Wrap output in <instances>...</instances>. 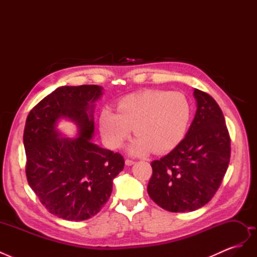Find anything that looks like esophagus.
I'll use <instances>...</instances> for the list:
<instances>
[{"label":"esophagus","mask_w":257,"mask_h":257,"mask_svg":"<svg viewBox=\"0 0 257 257\" xmlns=\"http://www.w3.org/2000/svg\"><path fill=\"white\" fill-rule=\"evenodd\" d=\"M134 161H132V160H128V159H126L125 160V165L126 166H132V165H134Z\"/></svg>","instance_id":"esophagus-1"}]
</instances>
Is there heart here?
Segmentation results:
<instances>
[{"label": "heart", "instance_id": "b5f03b06", "mask_svg": "<svg viewBox=\"0 0 257 257\" xmlns=\"http://www.w3.org/2000/svg\"><path fill=\"white\" fill-rule=\"evenodd\" d=\"M191 118V106L182 93L145 91L120 100L118 112L109 108L99 116L105 143L112 149L122 147L133 127L137 137L128 151L143 155L166 152L182 141Z\"/></svg>", "mask_w": 257, "mask_h": 257}]
</instances>
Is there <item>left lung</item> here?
<instances>
[{"label": "left lung", "mask_w": 257, "mask_h": 257, "mask_svg": "<svg viewBox=\"0 0 257 257\" xmlns=\"http://www.w3.org/2000/svg\"><path fill=\"white\" fill-rule=\"evenodd\" d=\"M196 112L183 141L153 161L148 194L170 212H189L213 197L226 173L230 139L223 112L207 93L194 89Z\"/></svg>", "instance_id": "1"}]
</instances>
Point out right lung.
I'll use <instances>...</instances> for the list:
<instances>
[{"instance_id":"obj_1","label":"right lung","mask_w":257,"mask_h":257,"mask_svg":"<svg viewBox=\"0 0 257 257\" xmlns=\"http://www.w3.org/2000/svg\"><path fill=\"white\" fill-rule=\"evenodd\" d=\"M103 93L95 84L63 85L42 99L27 118L23 145L29 185L50 213L67 221L95 215L124 167L121 154L92 142L93 113ZM62 118L75 124L76 138H65L58 131Z\"/></svg>"}]
</instances>
